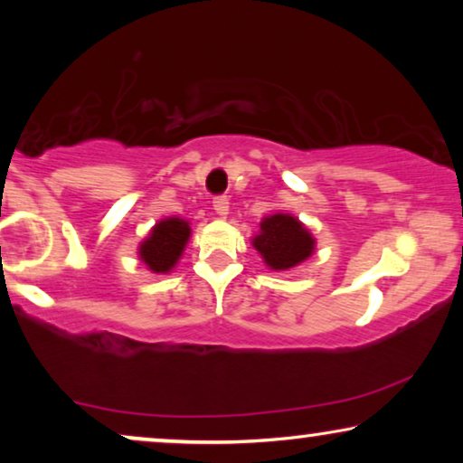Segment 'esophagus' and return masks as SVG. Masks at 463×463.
<instances>
[{
  "mask_svg": "<svg viewBox=\"0 0 463 463\" xmlns=\"http://www.w3.org/2000/svg\"><path fill=\"white\" fill-rule=\"evenodd\" d=\"M213 206H214V213H217L221 219H225L227 214H230V200H227L225 195H219V198H214Z\"/></svg>",
  "mask_w": 463,
  "mask_h": 463,
  "instance_id": "1",
  "label": "esophagus"
}]
</instances>
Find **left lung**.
<instances>
[{"mask_svg": "<svg viewBox=\"0 0 463 463\" xmlns=\"http://www.w3.org/2000/svg\"><path fill=\"white\" fill-rule=\"evenodd\" d=\"M252 246L271 271H290L314 255L316 238L290 213H274L261 219Z\"/></svg>", "mask_w": 463, "mask_h": 463, "instance_id": "obj_1", "label": "left lung"}]
</instances>
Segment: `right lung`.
Returning a JSON list of instances; mask_svg holds the SVG:
<instances>
[{
	"instance_id": "right-lung-1",
	"label": "right lung",
	"mask_w": 463,
	"mask_h": 463,
	"mask_svg": "<svg viewBox=\"0 0 463 463\" xmlns=\"http://www.w3.org/2000/svg\"><path fill=\"white\" fill-rule=\"evenodd\" d=\"M189 236L192 227L185 219L166 217L157 221L147 238L138 244V261H143L151 274H170L183 257Z\"/></svg>"
}]
</instances>
